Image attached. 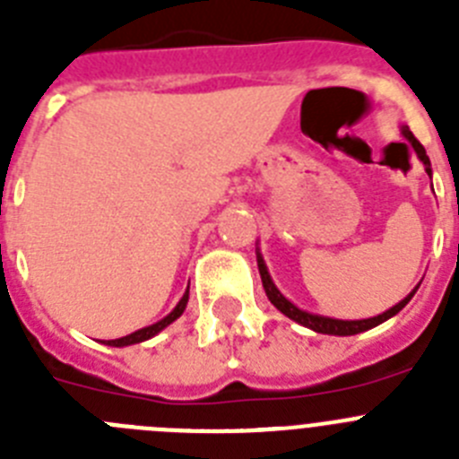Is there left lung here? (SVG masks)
I'll return each mask as SVG.
<instances>
[{"instance_id": "1", "label": "left lung", "mask_w": 459, "mask_h": 459, "mask_svg": "<svg viewBox=\"0 0 459 459\" xmlns=\"http://www.w3.org/2000/svg\"><path fill=\"white\" fill-rule=\"evenodd\" d=\"M403 133H404V137H407V140L411 142V147L416 149V153H419L420 160H423V163H425V169H428V174L432 172V169H429V158H428V153H425L423 144H420V142L416 140V137H413V133L409 131V128H403ZM257 266H259V275H262V285H264L266 296H269V301L273 303V306L278 307V310L282 312V315H287V317H290V319H294V322L303 324V326L312 328V331H317V333H326V335H356V333H360V331H368V328L377 326V324L386 322V319H391L393 315H397V312H400L404 306H407L409 299H411L413 291H416V290H413L411 294H409L407 299H404V301H400V303H397V306H393L391 310H386V312H384V315H377V317H372V319H360V322H342V319L319 317V315H310V312L299 310V307H296L294 303L287 301L285 296H282L278 290H275L273 280H271L269 271H266V266H264V259L259 257V255H257Z\"/></svg>"}]
</instances>
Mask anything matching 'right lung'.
Returning <instances> with one entry per match:
<instances>
[{"mask_svg": "<svg viewBox=\"0 0 459 459\" xmlns=\"http://www.w3.org/2000/svg\"><path fill=\"white\" fill-rule=\"evenodd\" d=\"M186 303H188V291L184 294V299L179 301V306L174 307L172 312H169L168 317L160 319L158 324H153V326H147V328H140V331H135V333L126 335V338H119V340H108V344H112V347H126V344H135V342H142V340H149L153 338L156 333H160L168 324H172L174 319L181 317V312L186 310Z\"/></svg>", "mask_w": 459, "mask_h": 459, "instance_id": "1", "label": "right lung"}]
</instances>
